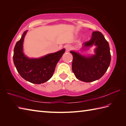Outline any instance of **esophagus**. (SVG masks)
<instances>
[{
    "mask_svg": "<svg viewBox=\"0 0 126 126\" xmlns=\"http://www.w3.org/2000/svg\"><path fill=\"white\" fill-rule=\"evenodd\" d=\"M65 49H66V51L68 52V51H70V50L71 49V46H70V45H66Z\"/></svg>",
    "mask_w": 126,
    "mask_h": 126,
    "instance_id": "1",
    "label": "esophagus"
}]
</instances>
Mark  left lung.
I'll return each instance as SVG.
<instances>
[{
  "label": "left lung",
  "mask_w": 126,
  "mask_h": 126,
  "mask_svg": "<svg viewBox=\"0 0 126 126\" xmlns=\"http://www.w3.org/2000/svg\"><path fill=\"white\" fill-rule=\"evenodd\" d=\"M95 45L96 54L86 57L75 51H70L73 56L72 70L77 79L85 82H93L103 76L109 67L111 55L108 42L99 31H94L92 38L83 43L82 48Z\"/></svg>",
  "instance_id": "8db88e82"
}]
</instances>
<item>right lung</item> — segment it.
I'll return each mask as SVG.
<instances>
[{"label": "right lung", "instance_id": "right-lung-1", "mask_svg": "<svg viewBox=\"0 0 126 126\" xmlns=\"http://www.w3.org/2000/svg\"><path fill=\"white\" fill-rule=\"evenodd\" d=\"M26 31L14 48L13 60L17 70L26 81L33 84H41L47 81L53 75L56 65L63 53L64 49L40 58H28L23 52V43Z\"/></svg>", "mask_w": 126, "mask_h": 126}]
</instances>
